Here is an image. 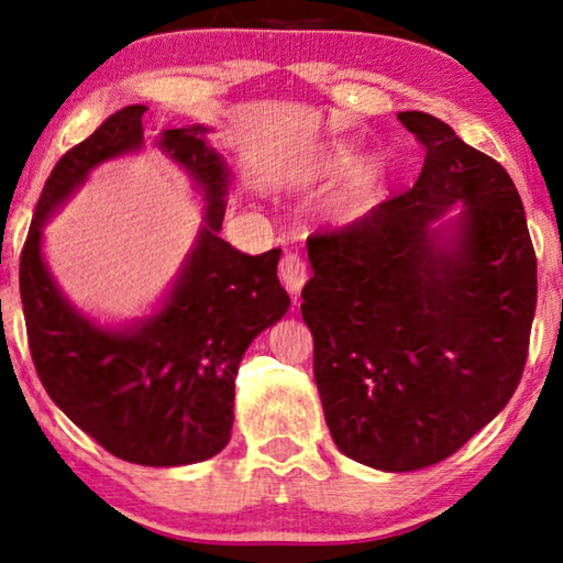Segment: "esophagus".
Wrapping results in <instances>:
<instances>
[{"mask_svg": "<svg viewBox=\"0 0 563 563\" xmlns=\"http://www.w3.org/2000/svg\"><path fill=\"white\" fill-rule=\"evenodd\" d=\"M279 279L284 287H287L291 295H299V289L305 287L307 282V268L302 264V258L297 253H287L279 264Z\"/></svg>", "mask_w": 563, "mask_h": 563, "instance_id": "obj_1", "label": "esophagus"}]
</instances>
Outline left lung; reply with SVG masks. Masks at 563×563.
Masks as SVG:
<instances>
[{"instance_id":"left-lung-1","label":"left lung","mask_w":563,"mask_h":563,"mask_svg":"<svg viewBox=\"0 0 563 563\" xmlns=\"http://www.w3.org/2000/svg\"><path fill=\"white\" fill-rule=\"evenodd\" d=\"M426 148L412 189L307 238L302 318L330 435L345 456L415 472L456 453L518 389L536 251L510 174L443 120L399 112ZM453 203L465 210L433 229Z\"/></svg>"}]
</instances>
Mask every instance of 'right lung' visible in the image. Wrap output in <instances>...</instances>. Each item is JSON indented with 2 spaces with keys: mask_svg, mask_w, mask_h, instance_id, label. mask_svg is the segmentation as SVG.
<instances>
[{
  "mask_svg": "<svg viewBox=\"0 0 563 563\" xmlns=\"http://www.w3.org/2000/svg\"><path fill=\"white\" fill-rule=\"evenodd\" d=\"M145 110L122 107L60 156L22 245L20 297L35 372L68 420L130 464L184 466L228 445L238 366L253 338L287 312L289 297L276 276L282 249L249 256L218 235L230 172L207 145L205 125L164 130L156 141L207 205L205 228L164 307L112 330L60 295L41 253L45 220L91 168L141 148Z\"/></svg>",
  "mask_w": 563,
  "mask_h": 563,
  "instance_id": "obj_1",
  "label": "right lung"
}]
</instances>
